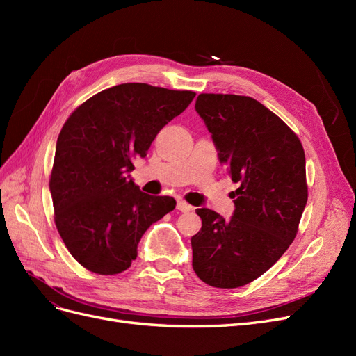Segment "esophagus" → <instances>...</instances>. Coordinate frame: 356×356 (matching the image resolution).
Here are the masks:
<instances>
[{
	"label": "esophagus",
	"mask_w": 356,
	"mask_h": 356,
	"mask_svg": "<svg viewBox=\"0 0 356 356\" xmlns=\"http://www.w3.org/2000/svg\"><path fill=\"white\" fill-rule=\"evenodd\" d=\"M177 209L181 211V212H190V211H193V207H191V204H188L186 200H178Z\"/></svg>",
	"instance_id": "esophagus-1"
}]
</instances>
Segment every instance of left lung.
I'll list each match as a JSON object with an SVG mask.
<instances>
[{
	"label": "left lung",
	"instance_id": "left-lung-1",
	"mask_svg": "<svg viewBox=\"0 0 356 356\" xmlns=\"http://www.w3.org/2000/svg\"><path fill=\"white\" fill-rule=\"evenodd\" d=\"M196 111L239 188L229 221L208 208L196 211L202 229L191 238L193 270L211 286L239 288L266 273L296 239L307 202L305 149L250 96L200 93Z\"/></svg>",
	"mask_w": 356,
	"mask_h": 356
}]
</instances>
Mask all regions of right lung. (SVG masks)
Returning <instances> with one entry per match:
<instances>
[{
	"label": "right lung",
	"mask_w": 356,
	"mask_h": 356,
	"mask_svg": "<svg viewBox=\"0 0 356 356\" xmlns=\"http://www.w3.org/2000/svg\"><path fill=\"white\" fill-rule=\"evenodd\" d=\"M196 93L124 83L93 95L62 126L50 174L55 224L70 254L88 270L117 275L175 199L149 196L129 178L160 129Z\"/></svg>",
	"instance_id": "obj_1"
}]
</instances>
